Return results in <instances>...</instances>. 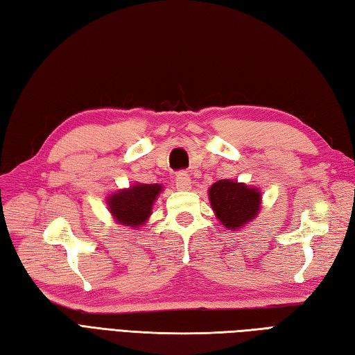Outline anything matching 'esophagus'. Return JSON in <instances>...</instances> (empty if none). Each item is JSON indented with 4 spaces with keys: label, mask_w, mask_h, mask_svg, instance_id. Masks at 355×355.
Masks as SVG:
<instances>
[{
    "label": "esophagus",
    "mask_w": 355,
    "mask_h": 355,
    "mask_svg": "<svg viewBox=\"0 0 355 355\" xmlns=\"http://www.w3.org/2000/svg\"><path fill=\"white\" fill-rule=\"evenodd\" d=\"M175 186L178 191H189L191 189V177L186 171H180L175 175Z\"/></svg>",
    "instance_id": "esophagus-1"
}]
</instances>
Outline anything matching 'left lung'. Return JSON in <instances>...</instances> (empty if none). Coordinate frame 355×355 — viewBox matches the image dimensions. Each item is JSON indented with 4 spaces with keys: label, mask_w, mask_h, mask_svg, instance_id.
<instances>
[{
    "label": "left lung",
    "mask_w": 355,
    "mask_h": 355,
    "mask_svg": "<svg viewBox=\"0 0 355 355\" xmlns=\"http://www.w3.org/2000/svg\"><path fill=\"white\" fill-rule=\"evenodd\" d=\"M210 205L216 218L227 229H238L252 221L259 212L261 193L243 183L220 180L209 189Z\"/></svg>",
    "instance_id": "obj_1"
}]
</instances>
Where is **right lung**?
Returning <instances> with one entry per match:
<instances>
[{
    "label": "right lung",
    "instance_id": "right-lung-1",
    "mask_svg": "<svg viewBox=\"0 0 355 355\" xmlns=\"http://www.w3.org/2000/svg\"><path fill=\"white\" fill-rule=\"evenodd\" d=\"M160 191V184H135L131 189L120 191L108 200L110 212L120 224L139 227L149 218L150 207Z\"/></svg>",
    "mask_w": 355,
    "mask_h": 355
}]
</instances>
